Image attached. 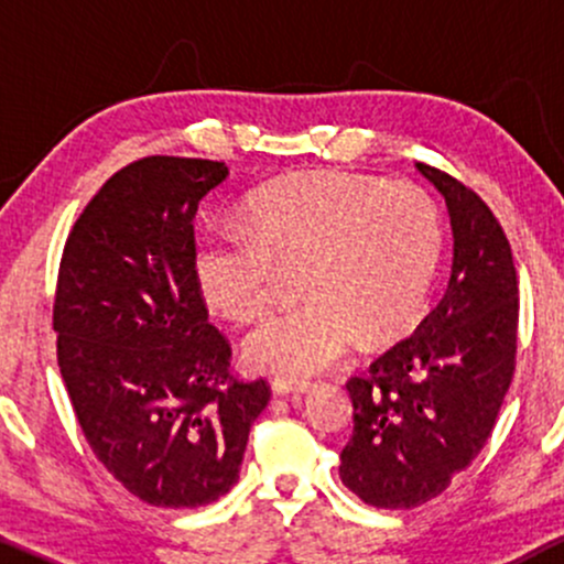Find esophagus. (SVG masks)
Here are the masks:
<instances>
[{
  "instance_id": "obj_1",
  "label": "esophagus",
  "mask_w": 564,
  "mask_h": 564,
  "mask_svg": "<svg viewBox=\"0 0 564 564\" xmlns=\"http://www.w3.org/2000/svg\"><path fill=\"white\" fill-rule=\"evenodd\" d=\"M275 394H291V392H310V381H300V379H273L270 381Z\"/></svg>"
}]
</instances>
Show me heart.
<instances>
[{
    "mask_svg": "<svg viewBox=\"0 0 564 564\" xmlns=\"http://www.w3.org/2000/svg\"><path fill=\"white\" fill-rule=\"evenodd\" d=\"M241 219L200 236L193 275L212 310L251 323L273 307L281 270L302 264L307 302L243 341L246 364L281 377L326 371L358 336L377 347L411 332L443 254L437 200L413 183L296 172L257 187Z\"/></svg>",
    "mask_w": 564,
    "mask_h": 564,
    "instance_id": "1",
    "label": "heart"
}]
</instances>
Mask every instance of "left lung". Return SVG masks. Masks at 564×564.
Segmentation results:
<instances>
[{
    "label": "left lung",
    "instance_id": "1",
    "mask_svg": "<svg viewBox=\"0 0 564 564\" xmlns=\"http://www.w3.org/2000/svg\"><path fill=\"white\" fill-rule=\"evenodd\" d=\"M445 196L453 268L416 332L347 381L352 437L339 477L377 509H413L475 462L507 398L517 358L520 289L507 232L471 187L430 164Z\"/></svg>",
    "mask_w": 564,
    "mask_h": 564
}]
</instances>
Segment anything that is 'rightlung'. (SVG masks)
<instances>
[{"mask_svg": "<svg viewBox=\"0 0 564 564\" xmlns=\"http://www.w3.org/2000/svg\"><path fill=\"white\" fill-rule=\"evenodd\" d=\"M225 177V161H132L84 206L57 270L53 328L70 405L97 462L151 507L228 494L270 400L268 381L230 371V341L193 275V217Z\"/></svg>", "mask_w": 564, "mask_h": 564, "instance_id": "right-lung-1", "label": "right lung"}]
</instances>
